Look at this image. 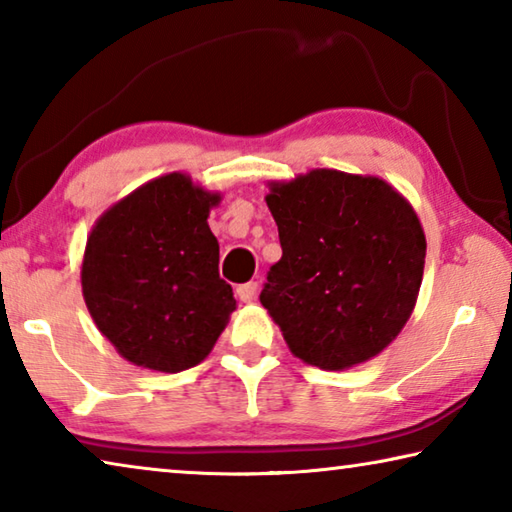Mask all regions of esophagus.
<instances>
[{
	"label": "esophagus",
	"instance_id": "esophagus-1",
	"mask_svg": "<svg viewBox=\"0 0 512 512\" xmlns=\"http://www.w3.org/2000/svg\"><path fill=\"white\" fill-rule=\"evenodd\" d=\"M257 296V282H246V284H239L237 287V298L244 300V302H253Z\"/></svg>",
	"mask_w": 512,
	"mask_h": 512
}]
</instances>
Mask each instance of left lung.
Returning <instances> with one entry per match:
<instances>
[{"instance_id": "obj_1", "label": "left lung", "mask_w": 512, "mask_h": 512, "mask_svg": "<svg viewBox=\"0 0 512 512\" xmlns=\"http://www.w3.org/2000/svg\"><path fill=\"white\" fill-rule=\"evenodd\" d=\"M282 259L259 300L298 359L343 370L375 357L409 320L424 253L413 207L379 178L314 169L271 185Z\"/></svg>"}]
</instances>
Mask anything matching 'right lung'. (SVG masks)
Masks as SVG:
<instances>
[{
	"label": "right lung",
	"mask_w": 512,
	"mask_h": 512,
	"mask_svg": "<svg viewBox=\"0 0 512 512\" xmlns=\"http://www.w3.org/2000/svg\"><path fill=\"white\" fill-rule=\"evenodd\" d=\"M221 196L169 173L135 189L94 225L83 298L101 334L135 366L180 372L201 363L237 300L219 277L207 216Z\"/></svg>",
	"instance_id": "add662e5"
}]
</instances>
